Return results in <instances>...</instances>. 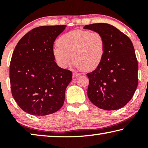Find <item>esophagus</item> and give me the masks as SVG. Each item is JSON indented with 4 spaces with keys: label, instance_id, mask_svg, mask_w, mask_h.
I'll return each instance as SVG.
<instances>
[{
    "label": "esophagus",
    "instance_id": "esophagus-1",
    "mask_svg": "<svg viewBox=\"0 0 148 148\" xmlns=\"http://www.w3.org/2000/svg\"><path fill=\"white\" fill-rule=\"evenodd\" d=\"M80 74H81L78 73V72H73V76H74V77L78 76H79Z\"/></svg>",
    "mask_w": 148,
    "mask_h": 148
}]
</instances>
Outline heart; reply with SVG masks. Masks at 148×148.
I'll list each match as a JSON object with an SVG mask.
<instances>
[{"label":"heart","mask_w":148,"mask_h":148,"mask_svg":"<svg viewBox=\"0 0 148 148\" xmlns=\"http://www.w3.org/2000/svg\"><path fill=\"white\" fill-rule=\"evenodd\" d=\"M57 44L53 54L62 69L68 67L73 57L76 68L93 71L101 63L106 50L104 36L97 31L74 30L60 36Z\"/></svg>","instance_id":"obj_1"}]
</instances>
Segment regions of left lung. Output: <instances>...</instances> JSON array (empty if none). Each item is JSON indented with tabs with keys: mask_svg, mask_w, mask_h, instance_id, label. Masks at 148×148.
Masks as SVG:
<instances>
[{
	"mask_svg": "<svg viewBox=\"0 0 148 148\" xmlns=\"http://www.w3.org/2000/svg\"><path fill=\"white\" fill-rule=\"evenodd\" d=\"M84 29L101 33L105 40L104 58L87 74V96L99 108L115 110L131 101L138 86V61L133 44L127 35L107 23L87 25Z\"/></svg>",
	"mask_w": 148,
	"mask_h": 148,
	"instance_id": "obj_1",
	"label": "left lung"
}]
</instances>
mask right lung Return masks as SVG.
<instances>
[{
    "mask_svg": "<svg viewBox=\"0 0 148 148\" xmlns=\"http://www.w3.org/2000/svg\"><path fill=\"white\" fill-rule=\"evenodd\" d=\"M66 27H36L15 47L10 65L12 94L20 108L29 114L46 116L63 105L72 72L57 64L53 47Z\"/></svg>",
    "mask_w": 148,
    "mask_h": 148,
    "instance_id": "right-lung-1",
    "label": "right lung"
}]
</instances>
